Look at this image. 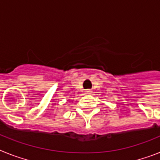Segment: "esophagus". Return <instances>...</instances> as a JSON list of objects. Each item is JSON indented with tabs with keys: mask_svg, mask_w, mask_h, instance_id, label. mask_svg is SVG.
Instances as JSON below:
<instances>
[{
	"mask_svg": "<svg viewBox=\"0 0 160 160\" xmlns=\"http://www.w3.org/2000/svg\"><path fill=\"white\" fill-rule=\"evenodd\" d=\"M85 93L86 94H92V90H87L86 91H85Z\"/></svg>",
	"mask_w": 160,
	"mask_h": 160,
	"instance_id": "34e87169",
	"label": "esophagus"
}]
</instances>
